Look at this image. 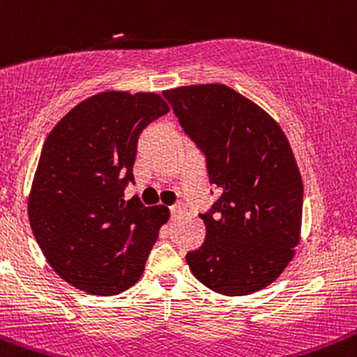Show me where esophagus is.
<instances>
[{
  "mask_svg": "<svg viewBox=\"0 0 357 357\" xmlns=\"http://www.w3.org/2000/svg\"><path fill=\"white\" fill-rule=\"evenodd\" d=\"M169 211H171V215L181 213V211H183V205H172L171 208H169Z\"/></svg>",
  "mask_w": 357,
  "mask_h": 357,
  "instance_id": "obj_1",
  "label": "esophagus"
}]
</instances>
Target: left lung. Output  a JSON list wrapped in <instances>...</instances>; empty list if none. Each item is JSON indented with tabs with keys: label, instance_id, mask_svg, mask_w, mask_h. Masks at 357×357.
Here are the masks:
<instances>
[{
	"label": "left lung",
	"instance_id": "left-lung-1",
	"mask_svg": "<svg viewBox=\"0 0 357 357\" xmlns=\"http://www.w3.org/2000/svg\"><path fill=\"white\" fill-rule=\"evenodd\" d=\"M162 96L220 193L199 213L206 236L186 254L191 273L229 296L268 287L300 238L303 183L287 137L264 109L225 84L183 86Z\"/></svg>",
	"mask_w": 357,
	"mask_h": 357
}]
</instances>
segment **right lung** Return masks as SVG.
Returning <instances> with one entry per match:
<instances>
[{
	"label": "right lung",
	"instance_id": "obj_1",
	"mask_svg": "<svg viewBox=\"0 0 357 357\" xmlns=\"http://www.w3.org/2000/svg\"><path fill=\"white\" fill-rule=\"evenodd\" d=\"M169 112L155 93L107 91L81 101L42 147L29 218L47 262L64 281L93 295H119L139 281L164 206H144L134 185L137 140Z\"/></svg>",
	"mask_w": 357,
	"mask_h": 357
}]
</instances>
